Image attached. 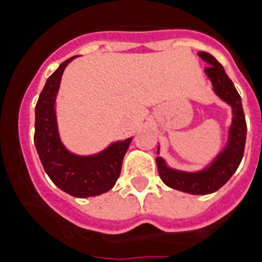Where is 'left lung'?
<instances>
[{
    "mask_svg": "<svg viewBox=\"0 0 262 262\" xmlns=\"http://www.w3.org/2000/svg\"><path fill=\"white\" fill-rule=\"evenodd\" d=\"M199 56L209 63V67L205 68V73L212 81L214 92L233 109V124L229 130V142L209 168L204 169L201 172L186 173L174 170L168 168L161 157L156 158V162L160 177L169 188L190 194H209L225 185L238 168L245 150L247 121L241 104V97L232 80L225 73L223 65L209 53L200 52Z\"/></svg>",
    "mask_w": 262,
    "mask_h": 262,
    "instance_id": "left-lung-1",
    "label": "left lung"
}]
</instances>
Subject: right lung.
Returning a JSON list of instances; mask_svg holds the SVG:
<instances>
[{
  "label": "right lung",
  "mask_w": 262,
  "mask_h": 262,
  "mask_svg": "<svg viewBox=\"0 0 262 262\" xmlns=\"http://www.w3.org/2000/svg\"><path fill=\"white\" fill-rule=\"evenodd\" d=\"M76 57V56H74ZM74 57L63 61L48 78L36 105L34 144L45 172L61 190L73 197H94L111 190L120 177L122 160L132 138L112 144L98 155L82 157L65 149L57 129L54 102L63 70Z\"/></svg>",
  "instance_id": "add662e5"
}]
</instances>
